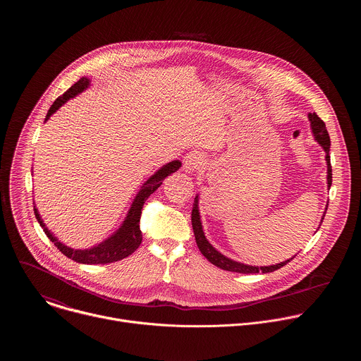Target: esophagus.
<instances>
[{"instance_id":"obj_1","label":"esophagus","mask_w":361,"mask_h":361,"mask_svg":"<svg viewBox=\"0 0 361 361\" xmlns=\"http://www.w3.org/2000/svg\"><path fill=\"white\" fill-rule=\"evenodd\" d=\"M203 161H204V155L199 152H193V153H189L183 158V169L186 172H195V171H199L203 165Z\"/></svg>"}]
</instances>
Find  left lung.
Returning a JSON list of instances; mask_svg holds the SVG:
<instances>
[{"label": "left lung", "instance_id": "left-lung-1", "mask_svg": "<svg viewBox=\"0 0 361 361\" xmlns=\"http://www.w3.org/2000/svg\"><path fill=\"white\" fill-rule=\"evenodd\" d=\"M310 125H311V130L314 135V139L321 145V147L325 152V159H326V166H328V175H326V180H328V189L332 185V166H331V157H329V147H331V140H329V135L328 130L325 128L324 121L315 114H309ZM325 215H322L319 226L322 224ZM192 225H193V232H195V238H196V243L197 247L200 249L202 255L215 267L225 269V271H232V272H240V274H257V272H274L276 269H279L281 267L286 265L290 259H293L295 256L281 264H275V265H268V267H253V265H246L238 261H233L231 258L225 257L224 255H221L218 250H215L209 242L207 240L206 235L203 232V225H202V219H200V212H199V196H196L195 199V204L192 209Z\"/></svg>", "mask_w": 361, "mask_h": 361}]
</instances>
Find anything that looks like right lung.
I'll list each match as a JSON object with an SVG mask.
<instances>
[{
  "mask_svg": "<svg viewBox=\"0 0 361 361\" xmlns=\"http://www.w3.org/2000/svg\"><path fill=\"white\" fill-rule=\"evenodd\" d=\"M90 85V79L87 78H80L72 87H69L61 97H58L47 112L46 121H49V118L51 116L54 112H56V109L66 103L69 99H73L75 96H78L79 93H82L83 90H86ZM182 162L179 159H175L172 162H168L166 165L161 166L152 178H149L142 189L139 190V193L136 195L132 207L123 221V224L121 225V228L112 235L109 236L106 240L102 242L97 246H93L90 249H85V250H75L71 249L68 246H65L63 243H61L51 232L49 231V228L44 225L37 208L35 207V215L36 219L39 221L40 226L43 228L44 233L47 235V238L51 240L52 243L56 246V249L65 255L68 258H72L76 262L80 264H109V262H115L119 261L122 258L130 256L142 243V231H140V216H142V208L145 206L146 200L149 199L150 195H153L155 190L162 185V180L176 172L180 168Z\"/></svg>",
  "mask_w": 361,
  "mask_h": 361,
  "instance_id": "add662e5",
  "label": "right lung"
}]
</instances>
